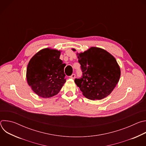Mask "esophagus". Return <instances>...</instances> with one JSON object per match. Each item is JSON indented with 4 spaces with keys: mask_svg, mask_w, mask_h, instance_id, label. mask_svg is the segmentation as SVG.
<instances>
[{
    "mask_svg": "<svg viewBox=\"0 0 146 146\" xmlns=\"http://www.w3.org/2000/svg\"><path fill=\"white\" fill-rule=\"evenodd\" d=\"M75 77H76V74H72L70 76V78H72V79L75 78Z\"/></svg>",
    "mask_w": 146,
    "mask_h": 146,
    "instance_id": "1",
    "label": "esophagus"
}]
</instances>
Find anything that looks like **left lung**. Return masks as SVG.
Wrapping results in <instances>:
<instances>
[{
    "label": "left lung",
    "mask_w": 146,
    "mask_h": 146,
    "mask_svg": "<svg viewBox=\"0 0 146 146\" xmlns=\"http://www.w3.org/2000/svg\"><path fill=\"white\" fill-rule=\"evenodd\" d=\"M76 51L74 48H72ZM82 76L74 82L82 95L91 100H101L109 95L121 76L115 58L105 50L92 47L84 52L77 53Z\"/></svg>",
    "instance_id": "8db88e82"
}]
</instances>
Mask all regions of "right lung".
Instances as JSON below:
<instances>
[{
  "mask_svg": "<svg viewBox=\"0 0 146 146\" xmlns=\"http://www.w3.org/2000/svg\"><path fill=\"white\" fill-rule=\"evenodd\" d=\"M60 55V51L46 48L37 52L29 62L28 84L40 97L49 98L57 95L66 82V65L59 59Z\"/></svg>",
  "mask_w": 146,
  "mask_h": 146,
  "instance_id": "right-lung-1",
  "label": "right lung"
}]
</instances>
